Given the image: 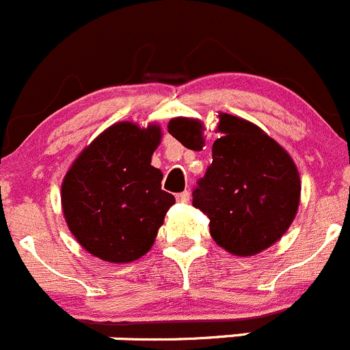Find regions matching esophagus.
I'll return each instance as SVG.
<instances>
[{
	"instance_id": "1",
	"label": "esophagus",
	"mask_w": 350,
	"mask_h": 350,
	"mask_svg": "<svg viewBox=\"0 0 350 350\" xmlns=\"http://www.w3.org/2000/svg\"><path fill=\"white\" fill-rule=\"evenodd\" d=\"M176 198H178V202H181V204H188L191 198V195H190V191H183V193L176 195Z\"/></svg>"
}]
</instances>
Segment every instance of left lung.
Listing matches in <instances>:
<instances>
[{
  "instance_id": "8db88e82",
  "label": "left lung",
  "mask_w": 350,
  "mask_h": 350,
  "mask_svg": "<svg viewBox=\"0 0 350 350\" xmlns=\"http://www.w3.org/2000/svg\"><path fill=\"white\" fill-rule=\"evenodd\" d=\"M169 133L190 150L204 146V126L176 117ZM212 145V164L193 190V207L211 223V237L226 252L256 256L276 243L300 202V178L292 157L260 127L230 113H219Z\"/></svg>"
}]
</instances>
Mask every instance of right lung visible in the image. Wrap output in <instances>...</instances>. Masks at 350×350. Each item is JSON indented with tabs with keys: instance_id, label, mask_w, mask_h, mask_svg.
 <instances>
[{
	"instance_id": "add662e5",
	"label": "right lung",
	"mask_w": 350,
	"mask_h": 350,
	"mask_svg": "<svg viewBox=\"0 0 350 350\" xmlns=\"http://www.w3.org/2000/svg\"><path fill=\"white\" fill-rule=\"evenodd\" d=\"M160 127L117 122L81 152L62 183L70 233L94 257L133 262L152 249L174 197L152 165Z\"/></svg>"
}]
</instances>
